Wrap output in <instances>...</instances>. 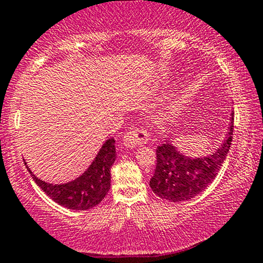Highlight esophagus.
Instances as JSON below:
<instances>
[{
	"label": "esophagus",
	"mask_w": 263,
	"mask_h": 263,
	"mask_svg": "<svg viewBox=\"0 0 263 263\" xmlns=\"http://www.w3.org/2000/svg\"><path fill=\"white\" fill-rule=\"evenodd\" d=\"M124 145L128 147L139 146L141 144H146L147 141V133L141 128L132 129L124 135Z\"/></svg>",
	"instance_id": "34e87169"
}]
</instances>
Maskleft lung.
<instances>
[{
  "instance_id": "obj_1",
  "label": "left lung",
  "mask_w": 263,
  "mask_h": 263,
  "mask_svg": "<svg viewBox=\"0 0 263 263\" xmlns=\"http://www.w3.org/2000/svg\"><path fill=\"white\" fill-rule=\"evenodd\" d=\"M230 119L231 124L223 144L208 158H187L180 154L169 140L158 146L156 167L149 184L156 195L171 202L186 201L214 181L231 146L234 114Z\"/></svg>"
}]
</instances>
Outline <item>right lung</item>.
<instances>
[{
	"mask_svg": "<svg viewBox=\"0 0 263 263\" xmlns=\"http://www.w3.org/2000/svg\"><path fill=\"white\" fill-rule=\"evenodd\" d=\"M113 138L105 141L85 173L67 184H48L36 178L28 166L27 170L34 182L53 201L72 210H88L98 205L110 189V167L117 158Z\"/></svg>",
	"mask_w": 263,
	"mask_h": 263,
	"instance_id": "add662e5",
	"label": "right lung"
}]
</instances>
